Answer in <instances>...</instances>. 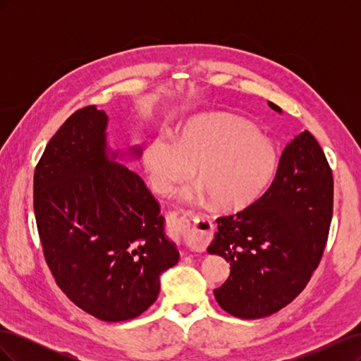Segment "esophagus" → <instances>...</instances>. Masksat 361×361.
<instances>
[{
    "instance_id": "esophagus-1",
    "label": "esophagus",
    "mask_w": 361,
    "mask_h": 361,
    "mask_svg": "<svg viewBox=\"0 0 361 361\" xmlns=\"http://www.w3.org/2000/svg\"><path fill=\"white\" fill-rule=\"evenodd\" d=\"M195 218H197V220H195L192 231L188 235V244L194 250H204L212 241L214 226L206 215H197ZM199 222L201 223L200 228L197 226Z\"/></svg>"
}]
</instances>
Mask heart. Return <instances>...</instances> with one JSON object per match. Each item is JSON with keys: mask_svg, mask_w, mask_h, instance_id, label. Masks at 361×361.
Segmentation results:
<instances>
[{"mask_svg": "<svg viewBox=\"0 0 361 361\" xmlns=\"http://www.w3.org/2000/svg\"><path fill=\"white\" fill-rule=\"evenodd\" d=\"M157 192L169 194L197 169V180L215 204L238 209L267 188L277 166L272 141L243 120L223 114L191 118L178 140L157 135L143 152Z\"/></svg>", "mask_w": 361, "mask_h": 361, "instance_id": "obj_1", "label": "heart"}]
</instances>
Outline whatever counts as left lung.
Masks as SVG:
<instances>
[{
	"label": "left lung",
	"mask_w": 361,
	"mask_h": 361,
	"mask_svg": "<svg viewBox=\"0 0 361 361\" xmlns=\"http://www.w3.org/2000/svg\"><path fill=\"white\" fill-rule=\"evenodd\" d=\"M269 106L281 113L276 104ZM333 191L324 150L304 130L283 150L269 188L244 209L216 218L207 251L231 262V276L214 290L223 310L259 319L298 297L324 255Z\"/></svg>",
	"instance_id": "8db88e82"
}]
</instances>
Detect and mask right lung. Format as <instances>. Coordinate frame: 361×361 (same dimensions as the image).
Instances as JSON below:
<instances>
[{
	"label": "right lung",
	"mask_w": 361,
	"mask_h": 361,
	"mask_svg": "<svg viewBox=\"0 0 361 361\" xmlns=\"http://www.w3.org/2000/svg\"><path fill=\"white\" fill-rule=\"evenodd\" d=\"M105 128L106 114L89 105L49 140L35 170V215L57 286L94 318L120 322L157 301L179 253L145 180L106 158Z\"/></svg>",
	"instance_id": "obj_1"
}]
</instances>
